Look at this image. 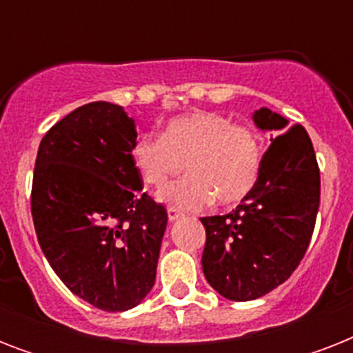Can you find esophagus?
<instances>
[{"instance_id":"34e87169","label":"esophagus","mask_w":353,"mask_h":353,"mask_svg":"<svg viewBox=\"0 0 353 353\" xmlns=\"http://www.w3.org/2000/svg\"><path fill=\"white\" fill-rule=\"evenodd\" d=\"M183 212H179V210H176V209H168V221H177V220H181L183 218Z\"/></svg>"}]
</instances>
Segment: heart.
<instances>
[{
	"label": "heart",
	"instance_id": "b5f03b06",
	"mask_svg": "<svg viewBox=\"0 0 353 353\" xmlns=\"http://www.w3.org/2000/svg\"><path fill=\"white\" fill-rule=\"evenodd\" d=\"M132 159L143 181L155 187L185 161L187 176L159 188L155 198L176 210H199L214 199L223 207L245 199L262 172L263 150L251 128L221 113L190 112L168 121L163 137H139Z\"/></svg>",
	"mask_w": 353,
	"mask_h": 353
}]
</instances>
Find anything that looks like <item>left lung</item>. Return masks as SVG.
Wrapping results in <instances>:
<instances>
[{
	"label": "left lung",
	"instance_id": "1",
	"mask_svg": "<svg viewBox=\"0 0 353 353\" xmlns=\"http://www.w3.org/2000/svg\"><path fill=\"white\" fill-rule=\"evenodd\" d=\"M252 122L271 133L256 187L232 212L207 216L201 265L221 296L247 302L290 279L312 240L321 201V174L312 139L301 124L269 108Z\"/></svg>",
	"mask_w": 353,
	"mask_h": 353
}]
</instances>
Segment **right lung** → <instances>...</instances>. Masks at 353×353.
<instances>
[{
    "mask_svg": "<svg viewBox=\"0 0 353 353\" xmlns=\"http://www.w3.org/2000/svg\"><path fill=\"white\" fill-rule=\"evenodd\" d=\"M124 108L91 102L58 121L36 155L30 210L58 279L104 312L139 306L154 288L166 210L143 194Z\"/></svg>",
    "mask_w": 353,
    "mask_h": 353,
    "instance_id": "add662e5",
    "label": "right lung"
}]
</instances>
